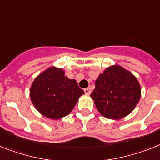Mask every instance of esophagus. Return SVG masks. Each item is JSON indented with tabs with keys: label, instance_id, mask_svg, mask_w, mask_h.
I'll return each instance as SVG.
<instances>
[{
	"label": "esophagus",
	"instance_id": "obj_1",
	"mask_svg": "<svg viewBox=\"0 0 160 160\" xmlns=\"http://www.w3.org/2000/svg\"><path fill=\"white\" fill-rule=\"evenodd\" d=\"M84 92H85L87 95H89V94H91V92H92V90H91V88H85V89H84Z\"/></svg>",
	"mask_w": 160,
	"mask_h": 160
}]
</instances>
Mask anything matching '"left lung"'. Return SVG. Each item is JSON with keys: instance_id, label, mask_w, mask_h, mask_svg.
<instances>
[{"instance_id": "1", "label": "left lung", "mask_w": 160, "mask_h": 160, "mask_svg": "<svg viewBox=\"0 0 160 160\" xmlns=\"http://www.w3.org/2000/svg\"><path fill=\"white\" fill-rule=\"evenodd\" d=\"M98 111L109 119H120L132 111L141 98L137 78L119 65L110 66L96 80L91 94Z\"/></svg>"}]
</instances>
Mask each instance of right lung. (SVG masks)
<instances>
[{
	"label": "right lung",
	"mask_w": 160,
	"mask_h": 160,
	"mask_svg": "<svg viewBox=\"0 0 160 160\" xmlns=\"http://www.w3.org/2000/svg\"><path fill=\"white\" fill-rule=\"evenodd\" d=\"M84 94L74 79H69L62 68L51 67L38 75L30 88V98L42 115L59 119L68 115Z\"/></svg>",
	"instance_id": "1"
}]
</instances>
